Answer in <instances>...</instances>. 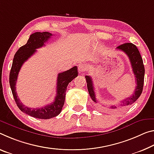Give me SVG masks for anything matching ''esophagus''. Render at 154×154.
I'll return each mask as SVG.
<instances>
[{
    "instance_id": "esophagus-1",
    "label": "esophagus",
    "mask_w": 154,
    "mask_h": 154,
    "mask_svg": "<svg viewBox=\"0 0 154 154\" xmlns=\"http://www.w3.org/2000/svg\"><path fill=\"white\" fill-rule=\"evenodd\" d=\"M88 69V66L85 64H80L78 65V70L79 72H82L86 71Z\"/></svg>"
}]
</instances>
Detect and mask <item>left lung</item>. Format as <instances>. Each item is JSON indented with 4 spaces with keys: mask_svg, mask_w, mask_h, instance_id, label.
<instances>
[{
    "mask_svg": "<svg viewBox=\"0 0 154 154\" xmlns=\"http://www.w3.org/2000/svg\"><path fill=\"white\" fill-rule=\"evenodd\" d=\"M117 49L121 50L125 53L128 57L130 59L131 68L134 75L136 78V83L137 86H136L135 90L132 95L130 97H128L121 101L120 106H128L134 103L137 100L139 97L140 96L143 92V84H144V76H145V67L143 65V61L141 55L140 54L138 49L136 45L132 43H125L116 48ZM87 82V88L88 90L89 94L92 101L95 103H97V100L96 99V95L94 93L93 82H92V78L88 75L85 76ZM111 109H116V106H111Z\"/></svg>",
    "mask_w": 154,
    "mask_h": 154,
    "instance_id": "1",
    "label": "left lung"
}]
</instances>
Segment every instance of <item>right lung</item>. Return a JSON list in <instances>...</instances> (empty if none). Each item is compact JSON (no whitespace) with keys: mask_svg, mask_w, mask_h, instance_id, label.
<instances>
[{"mask_svg":"<svg viewBox=\"0 0 154 154\" xmlns=\"http://www.w3.org/2000/svg\"><path fill=\"white\" fill-rule=\"evenodd\" d=\"M53 34L49 32H35L31 34L25 45L19 48L14 55L13 63L9 73V84L14 100L20 110L34 118L48 119L57 116L62 111L64 104L66 92L69 83L77 77V67L74 66L66 71L60 72L57 75V94L53 103L42 108H31L24 106L17 95L16 85L19 71L22 66L31 55L36 52V49L45 46Z\"/></svg>","mask_w":154,"mask_h":154,"instance_id":"1","label":"right lung"}]
</instances>
